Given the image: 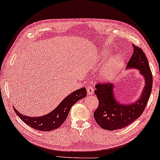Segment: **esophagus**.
<instances>
[{
    "instance_id": "esophagus-1",
    "label": "esophagus",
    "mask_w": 160,
    "mask_h": 160,
    "mask_svg": "<svg viewBox=\"0 0 160 160\" xmlns=\"http://www.w3.org/2000/svg\"><path fill=\"white\" fill-rule=\"evenodd\" d=\"M87 93H88V95H91V94H92L93 93H94V88H93L92 86L91 85H89L88 84V86H87Z\"/></svg>"
}]
</instances>
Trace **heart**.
<instances>
[{"label":"heart","mask_w":160,"mask_h":160,"mask_svg":"<svg viewBox=\"0 0 160 160\" xmlns=\"http://www.w3.org/2000/svg\"><path fill=\"white\" fill-rule=\"evenodd\" d=\"M109 56V50L106 49L102 53L103 57L107 58ZM123 59L121 56H116L111 58L108 62L107 66L104 68V69L101 73V77L104 80H111L115 77L116 73L119 69L122 63Z\"/></svg>","instance_id":"heart-1"}]
</instances>
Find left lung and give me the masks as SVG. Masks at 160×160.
I'll return each mask as SVG.
<instances>
[{
    "mask_svg": "<svg viewBox=\"0 0 160 160\" xmlns=\"http://www.w3.org/2000/svg\"><path fill=\"white\" fill-rule=\"evenodd\" d=\"M133 45L134 51L127 63V68H137L145 80L141 97L129 104H120L113 92L114 86L109 82L96 84L95 94L99 106L94 113L96 122L102 129L117 130L122 129L141 116L148 102L152 88V74L147 58L139 46Z\"/></svg>",
    "mask_w": 160,
    "mask_h": 160,
    "instance_id": "obj_1",
    "label": "left lung"
}]
</instances>
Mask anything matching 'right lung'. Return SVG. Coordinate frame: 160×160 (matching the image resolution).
<instances>
[{
  "instance_id": "add662e5",
  "label": "right lung",
  "mask_w": 160,
  "mask_h": 160,
  "mask_svg": "<svg viewBox=\"0 0 160 160\" xmlns=\"http://www.w3.org/2000/svg\"><path fill=\"white\" fill-rule=\"evenodd\" d=\"M86 96V88L83 87L76 90L72 94H68L52 112L41 117H28L19 113L16 108L13 107V109L22 121L33 129L43 132H50L61 126L67 118L72 106Z\"/></svg>"
}]
</instances>
